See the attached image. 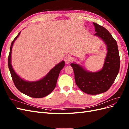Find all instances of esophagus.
Returning a JSON list of instances; mask_svg holds the SVG:
<instances>
[{
    "mask_svg": "<svg viewBox=\"0 0 129 129\" xmlns=\"http://www.w3.org/2000/svg\"><path fill=\"white\" fill-rule=\"evenodd\" d=\"M71 57L68 56H67L64 57V61L67 64H69L71 61Z\"/></svg>",
    "mask_w": 129,
    "mask_h": 129,
    "instance_id": "1",
    "label": "esophagus"
}]
</instances>
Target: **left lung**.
<instances>
[{"label":"left lung","mask_w":129,"mask_h":129,"mask_svg":"<svg viewBox=\"0 0 129 129\" xmlns=\"http://www.w3.org/2000/svg\"><path fill=\"white\" fill-rule=\"evenodd\" d=\"M94 36L101 38L107 47L103 67L97 72H89L75 62L70 64L75 73L76 85L84 92L98 94L107 91L117 76L120 68V58L116 40L102 26L93 23Z\"/></svg>","instance_id":"obj_1"}]
</instances>
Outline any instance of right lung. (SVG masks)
<instances>
[{
	"label": "right lung",
	"mask_w": 129,
	"mask_h": 129,
	"mask_svg": "<svg viewBox=\"0 0 129 129\" xmlns=\"http://www.w3.org/2000/svg\"><path fill=\"white\" fill-rule=\"evenodd\" d=\"M20 32L21 31L11 43L8 57V66L13 82L18 90L28 96L36 98L44 97L52 92L56 87L59 74L65 66V62L62 60L57 64L45 77L39 80L28 82L20 78L14 71L11 65L12 48L14 42L19 37Z\"/></svg>",
	"instance_id": "right-lung-1"
}]
</instances>
